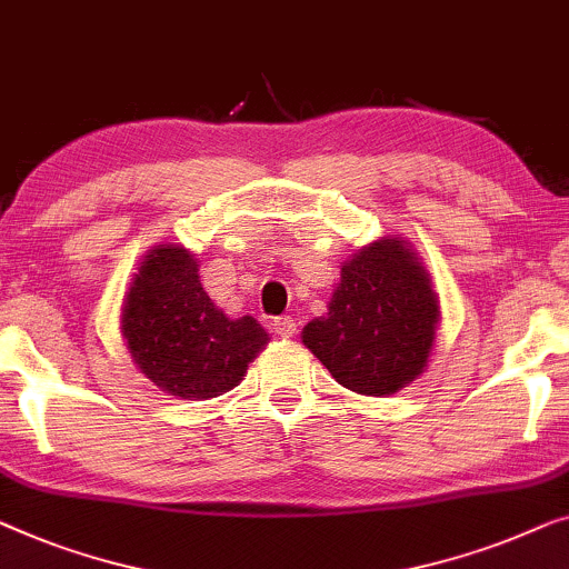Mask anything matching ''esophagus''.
<instances>
[{"label": "esophagus", "instance_id": "esophagus-1", "mask_svg": "<svg viewBox=\"0 0 569 569\" xmlns=\"http://www.w3.org/2000/svg\"><path fill=\"white\" fill-rule=\"evenodd\" d=\"M274 333L279 339H292L295 333H298V326H295V320L290 316H282V318H274Z\"/></svg>", "mask_w": 569, "mask_h": 569}]
</instances>
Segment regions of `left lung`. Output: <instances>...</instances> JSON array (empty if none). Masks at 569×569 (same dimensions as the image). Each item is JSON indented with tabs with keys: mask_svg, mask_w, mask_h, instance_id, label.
<instances>
[{
	"mask_svg": "<svg viewBox=\"0 0 569 569\" xmlns=\"http://www.w3.org/2000/svg\"><path fill=\"white\" fill-rule=\"evenodd\" d=\"M439 320L413 246L382 236L343 261L328 312L302 328V343L346 390L385 398L426 372Z\"/></svg>",
	"mask_w": 569,
	"mask_h": 569,
	"instance_id": "8db88e82",
	"label": "left lung"
}]
</instances>
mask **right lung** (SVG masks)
I'll return each instance as SVG.
<instances>
[{
    "label": "right lung",
    "instance_id": "1",
    "mask_svg": "<svg viewBox=\"0 0 569 569\" xmlns=\"http://www.w3.org/2000/svg\"><path fill=\"white\" fill-rule=\"evenodd\" d=\"M130 359L159 390L218 398L243 380L269 333L257 318H228L200 282V261L177 243L146 251L120 308Z\"/></svg>",
    "mask_w": 569,
    "mask_h": 569
}]
</instances>
